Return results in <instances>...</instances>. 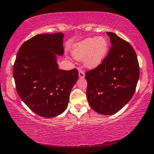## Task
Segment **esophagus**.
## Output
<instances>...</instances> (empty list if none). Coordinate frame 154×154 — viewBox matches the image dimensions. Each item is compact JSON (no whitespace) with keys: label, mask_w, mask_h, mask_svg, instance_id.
<instances>
[{"label":"esophagus","mask_w":154,"mask_h":154,"mask_svg":"<svg viewBox=\"0 0 154 154\" xmlns=\"http://www.w3.org/2000/svg\"><path fill=\"white\" fill-rule=\"evenodd\" d=\"M79 77L80 78V79H83V78H84L85 75L84 72H83L82 69H79Z\"/></svg>","instance_id":"esophagus-1"}]
</instances>
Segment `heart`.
Segmentation results:
<instances>
[{"label":"heart","instance_id":"obj_1","mask_svg":"<svg viewBox=\"0 0 154 154\" xmlns=\"http://www.w3.org/2000/svg\"><path fill=\"white\" fill-rule=\"evenodd\" d=\"M108 42L104 37H88L75 45L72 56L77 60L84 59L85 65L95 68L102 63L108 51Z\"/></svg>","mask_w":154,"mask_h":154}]
</instances>
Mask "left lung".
I'll use <instances>...</instances> for the list:
<instances>
[{
  "label": "left lung",
  "instance_id": "1",
  "mask_svg": "<svg viewBox=\"0 0 154 154\" xmlns=\"http://www.w3.org/2000/svg\"><path fill=\"white\" fill-rule=\"evenodd\" d=\"M112 46L103 62L85 73L87 97L100 114L117 112L134 95L140 68L134 48L114 32H107Z\"/></svg>",
  "mask_w": 154,
  "mask_h": 154
}]
</instances>
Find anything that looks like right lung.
<instances>
[{
	"mask_svg": "<svg viewBox=\"0 0 154 154\" xmlns=\"http://www.w3.org/2000/svg\"><path fill=\"white\" fill-rule=\"evenodd\" d=\"M63 37L62 32L35 35L20 48L14 65L17 94L43 117H54L65 111L79 79L76 69H59L56 54H63Z\"/></svg>",
	"mask_w": 154,
	"mask_h": 154,
	"instance_id": "right-lung-1",
	"label": "right lung"
}]
</instances>
